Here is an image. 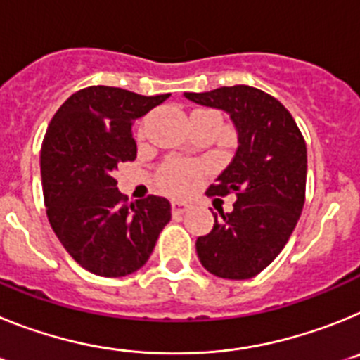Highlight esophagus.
Returning a JSON list of instances; mask_svg holds the SVG:
<instances>
[{"instance_id": "1", "label": "esophagus", "mask_w": 360, "mask_h": 360, "mask_svg": "<svg viewBox=\"0 0 360 360\" xmlns=\"http://www.w3.org/2000/svg\"><path fill=\"white\" fill-rule=\"evenodd\" d=\"M171 211H173V216H180L186 211H189V205L182 202H173L171 203Z\"/></svg>"}]
</instances>
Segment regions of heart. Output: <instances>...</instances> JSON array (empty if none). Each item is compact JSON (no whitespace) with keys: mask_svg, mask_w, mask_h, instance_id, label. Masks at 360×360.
<instances>
[{"mask_svg":"<svg viewBox=\"0 0 360 360\" xmlns=\"http://www.w3.org/2000/svg\"><path fill=\"white\" fill-rule=\"evenodd\" d=\"M202 176V167L187 160H171L158 174L160 187L169 195H187L195 189Z\"/></svg>","mask_w":360,"mask_h":360,"instance_id":"heart-1","label":"heart"}]
</instances>
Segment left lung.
Masks as SVG:
<instances>
[{
    "mask_svg": "<svg viewBox=\"0 0 360 360\" xmlns=\"http://www.w3.org/2000/svg\"><path fill=\"white\" fill-rule=\"evenodd\" d=\"M186 98L227 111L238 149L207 196L236 195L232 211L196 240L200 263L224 279H249L274 262L304 205L307 144L290 111L252 86H221Z\"/></svg>",
    "mask_w": 360,
    "mask_h": 360,
    "instance_id": "1",
    "label": "left lung"
}]
</instances>
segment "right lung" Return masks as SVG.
I'll use <instances>...</instances> for the list:
<instances>
[{
	"mask_svg": "<svg viewBox=\"0 0 360 360\" xmlns=\"http://www.w3.org/2000/svg\"><path fill=\"white\" fill-rule=\"evenodd\" d=\"M169 94L146 97L113 86H88L63 103L41 146L46 216L66 252L104 278L146 265L169 224L162 196L128 202L113 171L136 158L133 122Z\"/></svg>",
	"mask_w": 360,
	"mask_h": 360,
	"instance_id": "1",
	"label": "right lung"
}]
</instances>
